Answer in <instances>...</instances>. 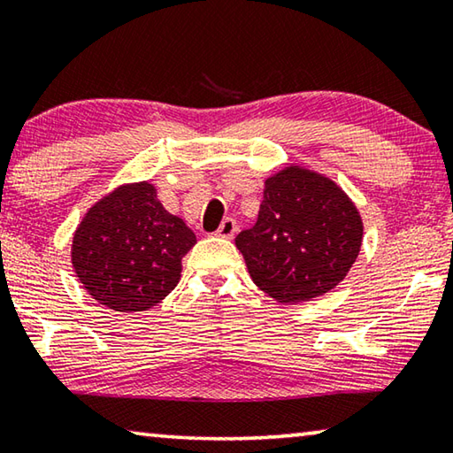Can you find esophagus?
<instances>
[{"label": "esophagus", "instance_id": "34e87169", "mask_svg": "<svg viewBox=\"0 0 453 453\" xmlns=\"http://www.w3.org/2000/svg\"><path fill=\"white\" fill-rule=\"evenodd\" d=\"M235 232H238V224H235L234 219L227 218V219L221 221V226H219L218 232H215V235H218V238H224V240H232Z\"/></svg>", "mask_w": 453, "mask_h": 453}]
</instances>
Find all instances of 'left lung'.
<instances>
[{
  "label": "left lung",
  "mask_w": 453,
  "mask_h": 453,
  "mask_svg": "<svg viewBox=\"0 0 453 453\" xmlns=\"http://www.w3.org/2000/svg\"><path fill=\"white\" fill-rule=\"evenodd\" d=\"M363 218L339 183L290 163L265 177L260 213L235 246L254 284L280 304L319 298L339 286L363 246Z\"/></svg>",
  "instance_id": "1"
}]
</instances>
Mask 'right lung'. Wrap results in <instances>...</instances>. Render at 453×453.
Returning <instances> with one entry per match:
<instances>
[{
	"instance_id": "add662e5",
	"label": "right lung",
	"mask_w": 453,
	"mask_h": 453,
	"mask_svg": "<svg viewBox=\"0 0 453 453\" xmlns=\"http://www.w3.org/2000/svg\"><path fill=\"white\" fill-rule=\"evenodd\" d=\"M193 229L169 213L150 181L123 183L88 207L72 235L70 260L82 288L111 311L141 312L181 280Z\"/></svg>"
}]
</instances>
